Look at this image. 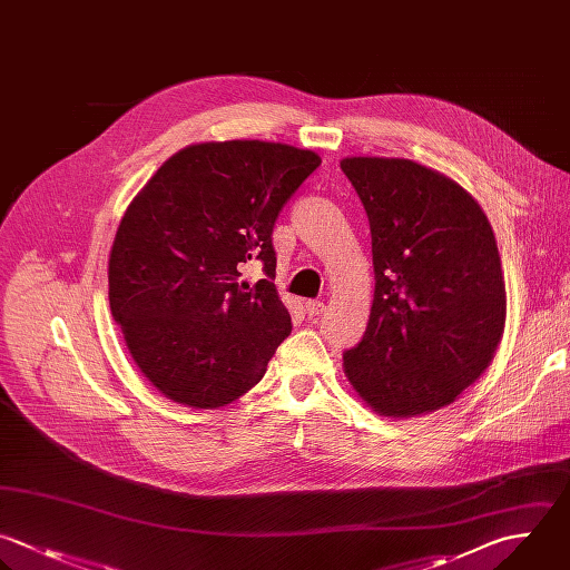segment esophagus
Masks as SVG:
<instances>
[{"instance_id": "obj_1", "label": "esophagus", "mask_w": 570, "mask_h": 570, "mask_svg": "<svg viewBox=\"0 0 570 570\" xmlns=\"http://www.w3.org/2000/svg\"><path fill=\"white\" fill-rule=\"evenodd\" d=\"M305 312H307V316H318V314L325 312V303L323 301H307Z\"/></svg>"}]
</instances>
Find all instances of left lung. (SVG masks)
Masks as SVG:
<instances>
[{
  "label": "left lung",
  "instance_id": "obj_1",
  "mask_svg": "<svg viewBox=\"0 0 570 570\" xmlns=\"http://www.w3.org/2000/svg\"><path fill=\"white\" fill-rule=\"evenodd\" d=\"M372 234L374 301L345 376L383 416L450 405L490 365L505 323L492 227L448 176L403 158H345Z\"/></svg>",
  "mask_w": 570,
  "mask_h": 570
}]
</instances>
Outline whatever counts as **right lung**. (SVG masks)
Segmentation results:
<instances>
[{"mask_svg":"<svg viewBox=\"0 0 570 570\" xmlns=\"http://www.w3.org/2000/svg\"><path fill=\"white\" fill-rule=\"evenodd\" d=\"M321 165L281 142H200L171 156L125 212L109 305L140 372L171 401L220 407L265 374L292 318L278 298L274 223ZM258 259L266 278L239 281Z\"/></svg>","mask_w":570,"mask_h":570,"instance_id":"add662e5","label":"right lung"}]
</instances>
